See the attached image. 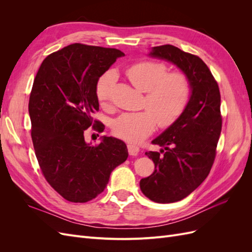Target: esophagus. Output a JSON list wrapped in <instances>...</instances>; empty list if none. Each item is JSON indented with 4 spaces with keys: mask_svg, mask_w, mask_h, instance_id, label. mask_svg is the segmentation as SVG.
<instances>
[{
    "mask_svg": "<svg viewBox=\"0 0 252 252\" xmlns=\"http://www.w3.org/2000/svg\"><path fill=\"white\" fill-rule=\"evenodd\" d=\"M127 148H128V154L130 156H136L140 152V148L132 144H128Z\"/></svg>",
    "mask_w": 252,
    "mask_h": 252,
    "instance_id": "obj_1",
    "label": "esophagus"
}]
</instances>
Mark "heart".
<instances>
[{"mask_svg": "<svg viewBox=\"0 0 252 252\" xmlns=\"http://www.w3.org/2000/svg\"><path fill=\"white\" fill-rule=\"evenodd\" d=\"M126 75L133 86L146 93L143 103L145 109L140 112L124 113L112 123V132L118 138L138 143L156 128L169 127L184 113L191 96V85L187 75L182 72H168L163 63L142 61L129 66ZM116 74L103 73L95 85V95L102 105L110 100Z\"/></svg>", "mask_w": 252, "mask_h": 252, "instance_id": "b5f03b06", "label": "heart"}]
</instances>
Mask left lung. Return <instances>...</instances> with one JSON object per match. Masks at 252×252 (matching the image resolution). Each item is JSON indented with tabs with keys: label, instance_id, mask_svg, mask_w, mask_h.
<instances>
[{
	"label": "left lung",
	"instance_id": "8db88e82",
	"mask_svg": "<svg viewBox=\"0 0 252 252\" xmlns=\"http://www.w3.org/2000/svg\"><path fill=\"white\" fill-rule=\"evenodd\" d=\"M150 56L177 65L192 89L182 117L151 142L163 149L145 152L154 161L155 171L140 181L142 192L167 204L183 200L208 177L222 130L220 94L208 66L197 56L169 44L154 47Z\"/></svg>",
	"mask_w": 252,
	"mask_h": 252
}]
</instances>
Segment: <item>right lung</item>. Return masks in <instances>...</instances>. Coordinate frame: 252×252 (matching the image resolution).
<instances>
[{
    "instance_id": "1",
    "label": "right lung",
    "mask_w": 252,
    "mask_h": 252,
    "mask_svg": "<svg viewBox=\"0 0 252 252\" xmlns=\"http://www.w3.org/2000/svg\"><path fill=\"white\" fill-rule=\"evenodd\" d=\"M124 53L116 48L75 43L43 61L29 96L32 139L44 178L65 200L85 203L104 191L111 171L128 158L126 144L104 136L94 146L84 133H101L95 85ZM98 136V135H97Z\"/></svg>"
}]
</instances>
